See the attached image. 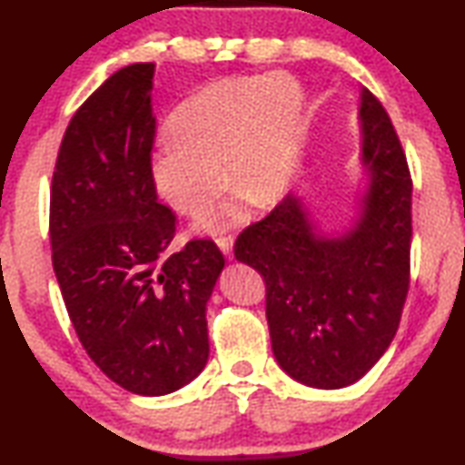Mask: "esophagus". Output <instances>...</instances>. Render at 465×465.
Instances as JSON below:
<instances>
[{"mask_svg":"<svg viewBox=\"0 0 465 465\" xmlns=\"http://www.w3.org/2000/svg\"><path fill=\"white\" fill-rule=\"evenodd\" d=\"M217 246L223 252V256L227 258V261H232L233 258V238L232 235H222V238L217 240Z\"/></svg>","mask_w":465,"mask_h":465,"instance_id":"1","label":"esophagus"}]
</instances>
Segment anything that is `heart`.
Instances as JSON below:
<instances>
[{
    "label": "heart",
    "instance_id": "b5f03b06",
    "mask_svg": "<svg viewBox=\"0 0 465 465\" xmlns=\"http://www.w3.org/2000/svg\"><path fill=\"white\" fill-rule=\"evenodd\" d=\"M302 85L281 72L207 84L176 106L170 137L157 141L149 157L155 194L178 213L194 215L222 193L225 178L240 194L193 223L211 235L246 219L243 195L258 207L277 204L302 170Z\"/></svg>",
    "mask_w": 465,
    "mask_h": 465
}]
</instances>
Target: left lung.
<instances>
[{"label": "left lung", "instance_id": "1", "mask_svg": "<svg viewBox=\"0 0 465 465\" xmlns=\"http://www.w3.org/2000/svg\"><path fill=\"white\" fill-rule=\"evenodd\" d=\"M367 186L349 227L324 233L299 194L235 242L266 282V320L282 371L318 390L361 380L396 336L411 285L412 180L388 113L361 90Z\"/></svg>", "mask_w": 465, "mask_h": 465}]
</instances>
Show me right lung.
I'll list each match as a JSON object with an SVG mask.
<instances>
[{"label": "right lung", "mask_w": 465, "mask_h": 465, "mask_svg": "<svg viewBox=\"0 0 465 465\" xmlns=\"http://www.w3.org/2000/svg\"><path fill=\"white\" fill-rule=\"evenodd\" d=\"M153 72L123 67L77 108L51 186L53 269L77 338L139 396L184 388L207 365L204 312L225 266L211 240L166 254L176 215L149 180Z\"/></svg>", "instance_id": "right-lung-1"}]
</instances>
